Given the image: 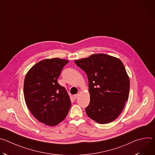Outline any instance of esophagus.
<instances>
[{
	"instance_id": "34e87169",
	"label": "esophagus",
	"mask_w": 155,
	"mask_h": 155,
	"mask_svg": "<svg viewBox=\"0 0 155 155\" xmlns=\"http://www.w3.org/2000/svg\"><path fill=\"white\" fill-rule=\"evenodd\" d=\"M78 96V94H75V95L73 96V97H74V99H77Z\"/></svg>"
}]
</instances>
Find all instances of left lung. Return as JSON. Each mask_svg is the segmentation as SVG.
<instances>
[{
  "instance_id": "obj_1",
  "label": "left lung",
  "mask_w": 155,
  "mask_h": 155,
  "mask_svg": "<svg viewBox=\"0 0 155 155\" xmlns=\"http://www.w3.org/2000/svg\"><path fill=\"white\" fill-rule=\"evenodd\" d=\"M88 79L90 102L86 113L99 124L114 121L128 99L130 81L122 61L105 54L75 60Z\"/></svg>"
}]
</instances>
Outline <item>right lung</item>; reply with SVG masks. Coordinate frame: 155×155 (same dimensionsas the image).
Instances as JSON below:
<instances>
[{
  "mask_svg": "<svg viewBox=\"0 0 155 155\" xmlns=\"http://www.w3.org/2000/svg\"><path fill=\"white\" fill-rule=\"evenodd\" d=\"M69 62L58 58L44 59L33 65L26 75V105L33 116L47 126H56L62 121L71 106L67 91L57 80Z\"/></svg>",
  "mask_w": 155,
  "mask_h": 155,
  "instance_id": "add662e5",
  "label": "right lung"
}]
</instances>
